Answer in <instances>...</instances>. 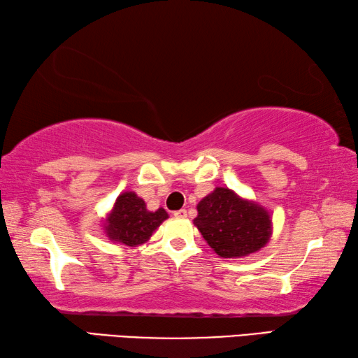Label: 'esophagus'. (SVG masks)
Segmentation results:
<instances>
[{
    "label": "esophagus",
    "mask_w": 358,
    "mask_h": 358,
    "mask_svg": "<svg viewBox=\"0 0 358 358\" xmlns=\"http://www.w3.org/2000/svg\"><path fill=\"white\" fill-rule=\"evenodd\" d=\"M173 217H176V218H185V217H187V210H185V209L174 210V212H173Z\"/></svg>",
    "instance_id": "1"
}]
</instances>
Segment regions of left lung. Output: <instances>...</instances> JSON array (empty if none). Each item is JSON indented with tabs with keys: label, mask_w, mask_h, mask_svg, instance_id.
<instances>
[{
	"label": "left lung",
	"mask_w": 358,
	"mask_h": 358,
	"mask_svg": "<svg viewBox=\"0 0 358 358\" xmlns=\"http://www.w3.org/2000/svg\"><path fill=\"white\" fill-rule=\"evenodd\" d=\"M196 209L193 223L220 258H243L258 252L272 236L271 214L224 187L204 196Z\"/></svg>",
	"instance_id": "1"
}]
</instances>
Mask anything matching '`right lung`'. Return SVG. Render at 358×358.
<instances>
[{"mask_svg": "<svg viewBox=\"0 0 358 358\" xmlns=\"http://www.w3.org/2000/svg\"><path fill=\"white\" fill-rule=\"evenodd\" d=\"M165 209L150 212L146 203L134 192H124L116 198V203L103 222L105 234L110 241L127 247L141 245L154 231L166 220Z\"/></svg>", "mask_w": 358, "mask_h": 358, "instance_id": "add662e5", "label": "right lung"}]
</instances>
